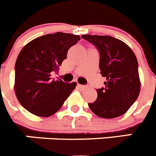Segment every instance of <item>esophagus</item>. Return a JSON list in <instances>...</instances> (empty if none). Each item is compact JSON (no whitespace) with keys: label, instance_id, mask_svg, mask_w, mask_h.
<instances>
[{"label":"esophagus","instance_id":"esophagus-1","mask_svg":"<svg viewBox=\"0 0 156 156\" xmlns=\"http://www.w3.org/2000/svg\"><path fill=\"white\" fill-rule=\"evenodd\" d=\"M77 86H78V87H79L80 89H81V90H84V89H86L87 88V87L85 86V85H81V84H79V83H78Z\"/></svg>","mask_w":156,"mask_h":156}]
</instances>
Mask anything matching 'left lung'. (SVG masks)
I'll list each match as a JSON object with an SVG mask.
<instances>
[{
	"label": "left lung",
	"mask_w": 156,
	"mask_h": 156,
	"mask_svg": "<svg viewBox=\"0 0 156 156\" xmlns=\"http://www.w3.org/2000/svg\"><path fill=\"white\" fill-rule=\"evenodd\" d=\"M100 52V73L105 87L97 89L98 98L89 108L101 118L123 115L137 100L140 90L137 58L123 41L110 36L82 35Z\"/></svg>",
	"instance_id": "8db88e82"
}]
</instances>
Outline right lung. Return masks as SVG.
I'll list each match as a JSON object with an SVG mask.
<instances>
[{"label": "right lung", "mask_w": 156, "mask_h": 156, "mask_svg": "<svg viewBox=\"0 0 156 156\" xmlns=\"http://www.w3.org/2000/svg\"><path fill=\"white\" fill-rule=\"evenodd\" d=\"M79 35L58 32L37 37L25 45L16 59L14 90L23 108L32 114L49 117L57 112L76 88V83L52 80L68 51Z\"/></svg>", "instance_id": "right-lung-1"}]
</instances>
